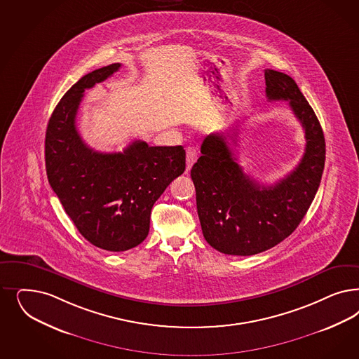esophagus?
Masks as SVG:
<instances>
[{"mask_svg":"<svg viewBox=\"0 0 359 359\" xmlns=\"http://www.w3.org/2000/svg\"><path fill=\"white\" fill-rule=\"evenodd\" d=\"M196 161H197V149L193 147H189L186 149V169L190 170Z\"/></svg>","mask_w":359,"mask_h":359,"instance_id":"esophagus-1","label":"esophagus"}]
</instances>
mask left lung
<instances>
[{"instance_id": "8db88e82", "label": "left lung", "mask_w": 359, "mask_h": 359, "mask_svg": "<svg viewBox=\"0 0 359 359\" xmlns=\"http://www.w3.org/2000/svg\"><path fill=\"white\" fill-rule=\"evenodd\" d=\"M264 76L268 100H288L304 128L305 153L287 177L260 185L243 173L229 147V141L236 145L239 129L203 140L190 174L203 236L222 254H259L288 238L312 205L324 172V132L312 107L287 74L266 69Z\"/></svg>"}]
</instances>
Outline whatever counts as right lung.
<instances>
[{"mask_svg":"<svg viewBox=\"0 0 359 359\" xmlns=\"http://www.w3.org/2000/svg\"><path fill=\"white\" fill-rule=\"evenodd\" d=\"M121 67L114 63L76 81L55 107L45 140L47 178L66 214L90 243L127 251L148 236L154 202L185 172L178 147L133 141L123 153L93 151L76 129L83 93Z\"/></svg>","mask_w":359,"mask_h":359,"instance_id":"right-lung-1","label":"right lung"}]
</instances>
